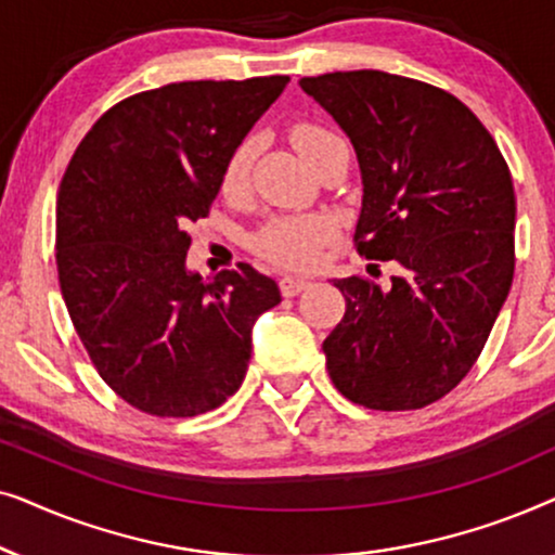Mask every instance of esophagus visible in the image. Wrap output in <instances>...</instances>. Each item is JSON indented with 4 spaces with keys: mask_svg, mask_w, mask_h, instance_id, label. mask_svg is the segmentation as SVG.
I'll list each match as a JSON object with an SVG mask.
<instances>
[{
    "mask_svg": "<svg viewBox=\"0 0 555 555\" xmlns=\"http://www.w3.org/2000/svg\"><path fill=\"white\" fill-rule=\"evenodd\" d=\"M308 285H310V280H306V278H295V275L280 278V293H283L285 298H293V295L306 291Z\"/></svg>",
    "mask_w": 555,
    "mask_h": 555,
    "instance_id": "obj_1",
    "label": "esophagus"
}]
</instances>
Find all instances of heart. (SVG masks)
<instances>
[{"label": "heart", "instance_id": "obj_1", "mask_svg": "<svg viewBox=\"0 0 555 555\" xmlns=\"http://www.w3.org/2000/svg\"><path fill=\"white\" fill-rule=\"evenodd\" d=\"M340 139L328 128L315 124H298L293 128V143L310 164L318 162V156L325 149L338 143ZM255 141L245 139L227 158L222 173V192L227 196H240L249 184V171H253ZM333 240V224L325 217L318 215H287L275 217L255 234L253 247L264 260L280 264V268H313L321 257L323 245Z\"/></svg>", "mask_w": 555, "mask_h": 555}]
</instances>
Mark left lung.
<instances>
[{
  "instance_id": "left-lung-1",
  "label": "left lung",
  "mask_w": 555,
  "mask_h": 555,
  "mask_svg": "<svg viewBox=\"0 0 555 555\" xmlns=\"http://www.w3.org/2000/svg\"><path fill=\"white\" fill-rule=\"evenodd\" d=\"M300 88L356 149V249L401 268L389 287L333 280L346 313L323 340L331 382L366 409H422L467 376L511 293V169L475 113L429 82L351 70Z\"/></svg>"
}]
</instances>
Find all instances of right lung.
Listing matches in <instances>:
<instances>
[{"mask_svg":"<svg viewBox=\"0 0 555 555\" xmlns=\"http://www.w3.org/2000/svg\"><path fill=\"white\" fill-rule=\"evenodd\" d=\"M287 75L189 80L105 111L57 192L55 260L67 313L120 399L154 416H196L240 389L253 325L280 302L240 262L186 270L189 222L207 217L227 158L278 101Z\"/></svg>","mask_w":555,"mask_h":555,"instance_id":"1","label":"right lung"}]
</instances>
